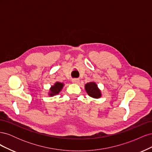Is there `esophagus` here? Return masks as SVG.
Here are the masks:
<instances>
[{
	"label": "esophagus",
	"mask_w": 152,
	"mask_h": 152,
	"mask_svg": "<svg viewBox=\"0 0 152 152\" xmlns=\"http://www.w3.org/2000/svg\"><path fill=\"white\" fill-rule=\"evenodd\" d=\"M72 82L74 84H79V79H72Z\"/></svg>",
	"instance_id": "esophagus-1"
}]
</instances>
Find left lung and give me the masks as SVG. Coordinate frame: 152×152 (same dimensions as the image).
<instances>
[{
	"label": "left lung",
	"instance_id": "1",
	"mask_svg": "<svg viewBox=\"0 0 152 152\" xmlns=\"http://www.w3.org/2000/svg\"><path fill=\"white\" fill-rule=\"evenodd\" d=\"M85 88L87 94L92 98H99L102 96L100 90L98 88V86L95 82H91L86 84Z\"/></svg>",
	"mask_w": 152,
	"mask_h": 152
}]
</instances>
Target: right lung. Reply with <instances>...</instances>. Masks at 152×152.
<instances>
[{"label":"right lung","mask_w":152,"mask_h":152,"mask_svg":"<svg viewBox=\"0 0 152 152\" xmlns=\"http://www.w3.org/2000/svg\"><path fill=\"white\" fill-rule=\"evenodd\" d=\"M63 85L64 84L63 83H61V82H57L56 83H55V84L53 86L51 87V88L50 89L49 95L53 96L54 95L58 94L63 88Z\"/></svg>","instance_id":"add662e5"}]
</instances>
